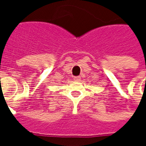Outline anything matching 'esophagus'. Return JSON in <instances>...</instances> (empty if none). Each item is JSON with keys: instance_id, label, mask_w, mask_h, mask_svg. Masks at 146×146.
Returning <instances> with one entry per match:
<instances>
[{"instance_id": "esophagus-1", "label": "esophagus", "mask_w": 146, "mask_h": 146, "mask_svg": "<svg viewBox=\"0 0 146 146\" xmlns=\"http://www.w3.org/2000/svg\"><path fill=\"white\" fill-rule=\"evenodd\" d=\"M73 80H74L75 82H79L80 80V76H74V77H73Z\"/></svg>"}]
</instances>
